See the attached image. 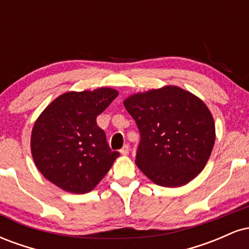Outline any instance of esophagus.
<instances>
[{
	"label": "esophagus",
	"mask_w": 249,
	"mask_h": 249,
	"mask_svg": "<svg viewBox=\"0 0 249 249\" xmlns=\"http://www.w3.org/2000/svg\"><path fill=\"white\" fill-rule=\"evenodd\" d=\"M119 152H121V154H123V156H127L128 152H130V146H128L127 144L124 145V146L121 148V151H119Z\"/></svg>",
	"instance_id": "1"
}]
</instances>
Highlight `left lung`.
I'll list each match as a JSON object with an SVG mask.
<instances>
[{
  "label": "left lung",
  "mask_w": 249,
  "mask_h": 249,
  "mask_svg": "<svg viewBox=\"0 0 249 249\" xmlns=\"http://www.w3.org/2000/svg\"><path fill=\"white\" fill-rule=\"evenodd\" d=\"M124 107L141 132L136 164L154 184L179 187L204 170L215 142V125L201 99L167 85L134 93Z\"/></svg>",
  "instance_id": "obj_1"
}]
</instances>
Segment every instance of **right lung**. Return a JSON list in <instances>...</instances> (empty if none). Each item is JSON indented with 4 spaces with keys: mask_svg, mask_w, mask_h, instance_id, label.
Masks as SVG:
<instances>
[{
    "mask_svg": "<svg viewBox=\"0 0 249 249\" xmlns=\"http://www.w3.org/2000/svg\"><path fill=\"white\" fill-rule=\"evenodd\" d=\"M117 96L118 91L111 88L69 91L44 108L30 141L34 161L44 178L76 194L98 185L119 152L111 151L96 118Z\"/></svg>",
    "mask_w": 249,
    "mask_h": 249,
    "instance_id": "add662e5",
    "label": "right lung"
}]
</instances>
